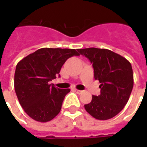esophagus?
I'll list each match as a JSON object with an SVG mask.
<instances>
[{
	"label": "esophagus",
	"instance_id": "34e87169",
	"mask_svg": "<svg viewBox=\"0 0 147 147\" xmlns=\"http://www.w3.org/2000/svg\"><path fill=\"white\" fill-rule=\"evenodd\" d=\"M74 91L76 92L77 93H78V94H81L82 92H83L82 91H81V90H78V89H74Z\"/></svg>",
	"mask_w": 147,
	"mask_h": 147
}]
</instances>
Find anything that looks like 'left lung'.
<instances>
[{
	"mask_svg": "<svg viewBox=\"0 0 147 147\" xmlns=\"http://www.w3.org/2000/svg\"><path fill=\"white\" fill-rule=\"evenodd\" d=\"M80 55L92 64L94 78L100 85V94L92 96L84 105L95 119L106 120L117 115L127 104L133 88V74L130 62L107 49H79Z\"/></svg>",
	"mask_w": 147,
	"mask_h": 147,
	"instance_id": "left-lung-1",
	"label": "left lung"
}]
</instances>
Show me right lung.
Returning a JSON list of instances; mask_svg holds the SVG:
<instances>
[{
  "mask_svg": "<svg viewBox=\"0 0 147 147\" xmlns=\"http://www.w3.org/2000/svg\"><path fill=\"white\" fill-rule=\"evenodd\" d=\"M74 55H79L75 49L41 48L17 64L15 93L24 110L32 119L45 123L59 113L70 89H59L50 82L59 75L65 61Z\"/></svg>",
  "mask_w": 147,
  "mask_h": 147,
  "instance_id": "obj_1",
  "label": "right lung"
}]
</instances>
